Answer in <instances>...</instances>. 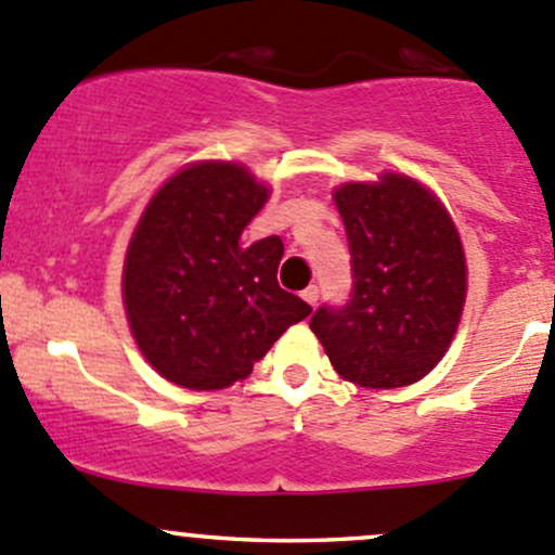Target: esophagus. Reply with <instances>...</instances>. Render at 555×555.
I'll return each instance as SVG.
<instances>
[{
    "instance_id": "34e87169",
    "label": "esophagus",
    "mask_w": 555,
    "mask_h": 555,
    "mask_svg": "<svg viewBox=\"0 0 555 555\" xmlns=\"http://www.w3.org/2000/svg\"><path fill=\"white\" fill-rule=\"evenodd\" d=\"M304 300H306V304H309V306H317V300H319V289L313 287V284H311V287H306V289H304Z\"/></svg>"
}]
</instances>
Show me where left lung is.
I'll return each instance as SVG.
<instances>
[{"label": "left lung", "instance_id": "obj_1", "mask_svg": "<svg viewBox=\"0 0 555 555\" xmlns=\"http://www.w3.org/2000/svg\"><path fill=\"white\" fill-rule=\"evenodd\" d=\"M351 249L354 293L319 309L311 333L335 373L365 389L416 384L449 351L464 300L467 257L443 201L402 171L333 190Z\"/></svg>", "mask_w": 555, "mask_h": 555}]
</instances>
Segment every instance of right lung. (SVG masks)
<instances>
[{
  "instance_id": "add662e5",
  "label": "right lung",
  "mask_w": 555,
  "mask_h": 555,
  "mask_svg": "<svg viewBox=\"0 0 555 555\" xmlns=\"http://www.w3.org/2000/svg\"><path fill=\"white\" fill-rule=\"evenodd\" d=\"M271 188L238 160H193L144 206L122 260V309L166 382L215 391L244 382L311 306L284 293L279 236L246 246Z\"/></svg>"
}]
</instances>
